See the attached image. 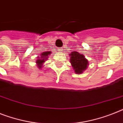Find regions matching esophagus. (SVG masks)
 <instances>
[{
	"label": "esophagus",
	"instance_id": "1",
	"mask_svg": "<svg viewBox=\"0 0 123 123\" xmlns=\"http://www.w3.org/2000/svg\"><path fill=\"white\" fill-rule=\"evenodd\" d=\"M59 52H62L63 51V48H58V49H57Z\"/></svg>",
	"mask_w": 123,
	"mask_h": 123
}]
</instances>
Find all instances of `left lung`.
<instances>
[{
  "instance_id": "1",
  "label": "left lung",
  "mask_w": 123,
  "mask_h": 123,
  "mask_svg": "<svg viewBox=\"0 0 123 123\" xmlns=\"http://www.w3.org/2000/svg\"><path fill=\"white\" fill-rule=\"evenodd\" d=\"M71 56L70 62L76 73L81 74L83 71L87 68L88 61L85 58L83 55L79 54L78 52H73L69 54Z\"/></svg>"
}]
</instances>
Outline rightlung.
Segmentation results:
<instances>
[{
	"instance_id": "obj_1",
	"label": "right lung",
	"mask_w": 123,
	"mask_h": 123,
	"mask_svg": "<svg viewBox=\"0 0 123 123\" xmlns=\"http://www.w3.org/2000/svg\"><path fill=\"white\" fill-rule=\"evenodd\" d=\"M50 53H51V52L50 51H46L45 52H42V54H41L40 57H38V59H37V60L36 63H37V65L39 68H42L43 63L47 60L49 55L50 54Z\"/></svg>"
}]
</instances>
